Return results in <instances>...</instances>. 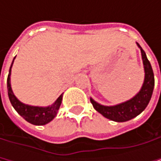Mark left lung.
<instances>
[{
    "mask_svg": "<svg viewBox=\"0 0 161 161\" xmlns=\"http://www.w3.org/2000/svg\"><path fill=\"white\" fill-rule=\"evenodd\" d=\"M136 44L141 50L145 70V79L139 92L131 99L115 105H103L90 98V102L97 112L103 114L104 117L115 122H125L136 117L146 108L152 97L155 86L154 73L151 64L147 59L145 52L138 43Z\"/></svg>",
    "mask_w": 161,
    "mask_h": 161,
    "instance_id": "1",
    "label": "left lung"
}]
</instances>
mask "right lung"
<instances>
[{
	"label": "right lung",
	"mask_w": 161,
	"mask_h": 161,
	"mask_svg": "<svg viewBox=\"0 0 161 161\" xmlns=\"http://www.w3.org/2000/svg\"><path fill=\"white\" fill-rule=\"evenodd\" d=\"M15 58H16V57L13 59V62H12L10 70H9V75L7 77V89H8V97H9L10 103H11L12 106L15 108V110L18 113V114H20L29 123L37 125V126L46 125L56 117L58 111L59 109V106L61 104V102H62L63 94H61L55 101V103H53L51 105L44 106V107L43 106H33V105L26 104V103H23L22 102H20L15 96V94L12 90V86H11V69H12Z\"/></svg>",
	"instance_id": "right-lung-1"
}]
</instances>
